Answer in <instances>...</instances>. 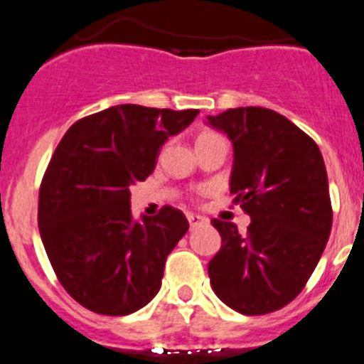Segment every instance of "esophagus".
I'll use <instances>...</instances> for the list:
<instances>
[{"mask_svg": "<svg viewBox=\"0 0 364 364\" xmlns=\"http://www.w3.org/2000/svg\"><path fill=\"white\" fill-rule=\"evenodd\" d=\"M188 220L191 226H198V225H204V223H206V217L197 215V213H188Z\"/></svg>", "mask_w": 364, "mask_h": 364, "instance_id": "34e87169", "label": "esophagus"}]
</instances>
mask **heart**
Segmentation results:
<instances>
[{
  "instance_id": "1",
  "label": "heart",
  "mask_w": 364,
  "mask_h": 364,
  "mask_svg": "<svg viewBox=\"0 0 364 364\" xmlns=\"http://www.w3.org/2000/svg\"><path fill=\"white\" fill-rule=\"evenodd\" d=\"M215 139H225V138L219 134H215V132H203V134L198 136L197 144H204V141H215Z\"/></svg>"
}]
</instances>
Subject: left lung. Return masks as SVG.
<instances>
[{
    "label": "left lung",
    "mask_w": 364,
    "mask_h": 364,
    "mask_svg": "<svg viewBox=\"0 0 364 364\" xmlns=\"http://www.w3.org/2000/svg\"><path fill=\"white\" fill-rule=\"evenodd\" d=\"M208 125L234 145L230 193L250 215L247 234L213 219L223 245L208 263L217 296L243 315H265L298 296L331 232L330 188L321 149L282 114L230 108Z\"/></svg>",
    "instance_id": "left-lung-1"
}]
</instances>
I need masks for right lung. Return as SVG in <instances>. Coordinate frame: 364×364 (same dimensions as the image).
<instances>
[{"label":"right lung","mask_w":364,"mask_h":364,"mask_svg":"<svg viewBox=\"0 0 364 364\" xmlns=\"http://www.w3.org/2000/svg\"><path fill=\"white\" fill-rule=\"evenodd\" d=\"M197 114L117 105L73 123L55 149L40 186V235L60 284L90 311L130 315L160 291L189 223L171 206L134 220L130 186L151 175L161 145Z\"/></svg>","instance_id":"right-lung-1"}]
</instances>
